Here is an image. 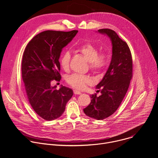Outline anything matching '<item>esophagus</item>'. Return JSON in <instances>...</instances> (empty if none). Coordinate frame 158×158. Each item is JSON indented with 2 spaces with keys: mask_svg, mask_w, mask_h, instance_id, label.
I'll use <instances>...</instances> for the list:
<instances>
[{
  "mask_svg": "<svg viewBox=\"0 0 158 158\" xmlns=\"http://www.w3.org/2000/svg\"><path fill=\"white\" fill-rule=\"evenodd\" d=\"M73 92H74V94H81V93L79 91H78V90H76V89H74Z\"/></svg>",
  "mask_w": 158,
  "mask_h": 158,
  "instance_id": "esophagus-1",
  "label": "esophagus"
}]
</instances>
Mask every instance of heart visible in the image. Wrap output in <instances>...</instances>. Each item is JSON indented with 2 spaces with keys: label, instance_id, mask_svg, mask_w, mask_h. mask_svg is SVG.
<instances>
[{
  "label": "heart",
  "instance_id": "1",
  "mask_svg": "<svg viewBox=\"0 0 158 158\" xmlns=\"http://www.w3.org/2000/svg\"><path fill=\"white\" fill-rule=\"evenodd\" d=\"M76 50L89 62V69L93 73L99 74L107 68L109 62V55L104 52L99 54L98 48L94 44L86 42L78 46ZM70 60L71 54L69 52L66 51L61 55L59 63L64 70L67 71L69 69ZM66 80L69 85L77 89H83L92 82V79L89 76L77 74L68 76Z\"/></svg>",
  "mask_w": 158,
  "mask_h": 158
}]
</instances>
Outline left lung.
Instances as JSON below:
<instances>
[{
	"instance_id": "obj_1",
	"label": "left lung",
	"mask_w": 158,
	"mask_h": 158,
	"mask_svg": "<svg viewBox=\"0 0 158 158\" xmlns=\"http://www.w3.org/2000/svg\"><path fill=\"white\" fill-rule=\"evenodd\" d=\"M98 32L110 38L112 59L104 77L96 85L101 95L92 94L91 103L84 112L89 117L102 120L114 113L127 91L132 77V60L128 45L115 31L102 29Z\"/></svg>"
}]
</instances>
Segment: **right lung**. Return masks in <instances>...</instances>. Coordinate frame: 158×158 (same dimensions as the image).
I'll use <instances>...</instances> for the list:
<instances>
[{"label": "right lung", "instance_id": "obj_1", "mask_svg": "<svg viewBox=\"0 0 158 158\" xmlns=\"http://www.w3.org/2000/svg\"><path fill=\"white\" fill-rule=\"evenodd\" d=\"M78 31H46L28 43L22 61V77L28 101L42 119L52 121L59 118L73 95V90L61 85L59 90L52 87V81H59V57L62 49Z\"/></svg>", "mask_w": 158, "mask_h": 158}]
</instances>
